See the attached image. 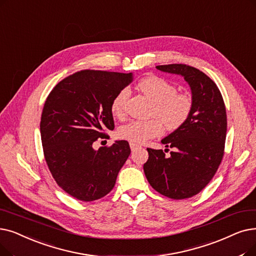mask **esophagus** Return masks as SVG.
<instances>
[{
	"mask_svg": "<svg viewBox=\"0 0 256 256\" xmlns=\"http://www.w3.org/2000/svg\"><path fill=\"white\" fill-rule=\"evenodd\" d=\"M130 148L132 150H134L137 148H139V146H138V144H135V143H130Z\"/></svg>",
	"mask_w": 256,
	"mask_h": 256,
	"instance_id": "34e87169",
	"label": "esophagus"
}]
</instances>
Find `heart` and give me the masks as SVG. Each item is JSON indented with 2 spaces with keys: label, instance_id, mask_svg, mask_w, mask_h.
<instances>
[{
  "label": "heart",
  "instance_id": "1",
  "mask_svg": "<svg viewBox=\"0 0 256 256\" xmlns=\"http://www.w3.org/2000/svg\"><path fill=\"white\" fill-rule=\"evenodd\" d=\"M138 88L154 102L152 116L148 120H132L118 128V137L130 143L140 144L159 137L164 132V124L170 130L182 128L190 119L194 102L192 98L186 94L176 92V86L159 76H150L138 82ZM128 91L122 88L113 98L110 113L115 117L124 116V106Z\"/></svg>",
  "mask_w": 256,
  "mask_h": 256
}]
</instances>
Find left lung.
<instances>
[{
  "label": "left lung",
  "instance_id": "8db88e82",
  "mask_svg": "<svg viewBox=\"0 0 256 256\" xmlns=\"http://www.w3.org/2000/svg\"><path fill=\"white\" fill-rule=\"evenodd\" d=\"M166 73L184 77L192 90V112L186 124L161 140L174 148H148L143 170L150 186L174 198H192L201 192L216 174L224 156L227 115L223 97L212 80L194 66L183 64L156 66Z\"/></svg>",
  "mask_w": 256,
  "mask_h": 256
}]
</instances>
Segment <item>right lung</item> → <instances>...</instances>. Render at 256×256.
<instances>
[{"mask_svg":"<svg viewBox=\"0 0 256 256\" xmlns=\"http://www.w3.org/2000/svg\"><path fill=\"white\" fill-rule=\"evenodd\" d=\"M132 80V73L82 70L60 82L48 95L40 118V137L49 170L58 185L84 202L113 190L130 154L128 142L93 148L114 130L110 104Z\"/></svg>","mask_w":256,"mask_h":256,"instance_id":"add662e5","label":"right lung"}]
</instances>
